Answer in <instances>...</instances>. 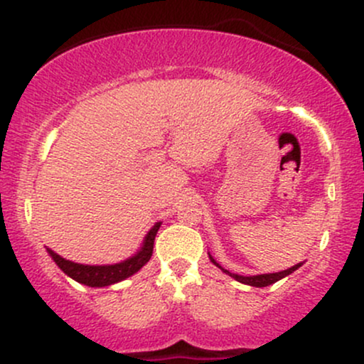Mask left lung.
Segmentation results:
<instances>
[{
    "label": "left lung",
    "instance_id": "1",
    "mask_svg": "<svg viewBox=\"0 0 364 364\" xmlns=\"http://www.w3.org/2000/svg\"><path fill=\"white\" fill-rule=\"evenodd\" d=\"M208 258H210V262L214 263V265L219 267V269L223 270L224 274L231 275V277H232V279H236L237 282L246 284V286H253V287H267V286H270V284H274V282L281 281V279L286 277V275L292 274V272H294V270H298L299 267L303 265V263H298V265L291 267V269H287V270H282V272H275V274H260V275H250V277H245V275L231 274V272H229V270L223 269V267H220L219 263H217V262L214 260V258H212V255H210V253H208Z\"/></svg>",
    "mask_w": 364,
    "mask_h": 364
}]
</instances>
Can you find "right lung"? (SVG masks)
<instances>
[{
    "label": "right lung",
    "instance_id": "obj_1",
    "mask_svg": "<svg viewBox=\"0 0 364 364\" xmlns=\"http://www.w3.org/2000/svg\"><path fill=\"white\" fill-rule=\"evenodd\" d=\"M159 228H161V223H157L150 229L147 236H145L141 248L133 257L119 263H114V265H82V263L66 260V258L60 257V255L54 253L49 248L48 253L51 255V258L56 262V265L60 267L63 272L68 275V277H72L73 281L85 284L89 287L111 286V284L121 282L128 279L129 275L136 274L150 260L154 252V240H156Z\"/></svg>",
    "mask_w": 364,
    "mask_h": 364
}]
</instances>
